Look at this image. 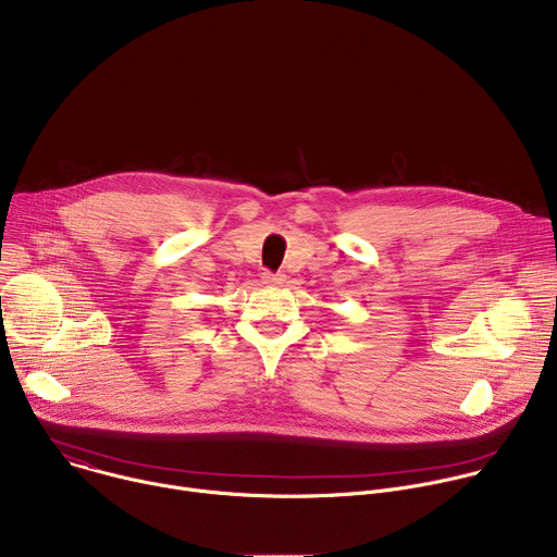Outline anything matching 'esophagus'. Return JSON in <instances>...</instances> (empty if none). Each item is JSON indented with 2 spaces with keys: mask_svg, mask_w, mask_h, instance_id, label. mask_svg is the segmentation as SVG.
<instances>
[{
  "mask_svg": "<svg viewBox=\"0 0 557 557\" xmlns=\"http://www.w3.org/2000/svg\"><path fill=\"white\" fill-rule=\"evenodd\" d=\"M262 282L264 284H269V286H282L284 284V275H280V273H262Z\"/></svg>",
  "mask_w": 557,
  "mask_h": 557,
  "instance_id": "34e87169",
  "label": "esophagus"
}]
</instances>
